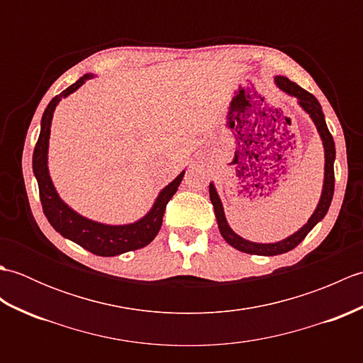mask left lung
<instances>
[{"label": "left lung", "instance_id": "1", "mask_svg": "<svg viewBox=\"0 0 363 363\" xmlns=\"http://www.w3.org/2000/svg\"><path fill=\"white\" fill-rule=\"evenodd\" d=\"M276 86L279 87L285 94L290 96H295L298 99V104L303 107V111L309 115L312 121L317 126L318 134L321 137L323 142V148H325V181H323V190H321V196L320 201L317 204V209L311 215V218L307 220L306 225L298 229L295 234L289 235L287 238H284L281 242H274V243H256V242H250L246 238L240 237L235 234L230 226L228 225L225 209H223L221 199L217 194V189H215L213 182L209 184V195H211V201L213 204V211H215V217H217L218 223V229L223 238L233 246V248L246 252V254H257V256H277V254H284L289 252L293 248L304 240L306 235L311 233L313 226L320 223L325 215L329 211L330 201H333L334 196V160H335V143L334 138L330 135L326 120H325V113H323L321 106L318 103V99L315 98L309 91L304 90L303 87H299L296 82H291L289 78L285 76H276L274 78Z\"/></svg>", "mask_w": 363, "mask_h": 363}]
</instances>
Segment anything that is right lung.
Wrapping results in <instances>:
<instances>
[{
    "mask_svg": "<svg viewBox=\"0 0 363 363\" xmlns=\"http://www.w3.org/2000/svg\"><path fill=\"white\" fill-rule=\"evenodd\" d=\"M91 78H94L91 73L84 74L82 78L65 89L62 94L54 96L48 107L45 109L40 123V135H38L33 154V172L38 184V194H40L43 213L48 218L50 225L60 235L78 243L84 250L94 252L96 256L111 257L128 251L140 250L154 240V237L157 235L162 226L165 207L176 194L177 187H179L186 169L177 174L176 179L169 182L167 187L160 190L156 201H154L150 212L145 217L134 223H129V225H104V223L89 220L78 212H74L67 203H64L56 191V187H54L48 169L51 120L60 99L73 94L84 82Z\"/></svg>",
    "mask_w": 363,
    "mask_h": 363,
    "instance_id": "right-lung-1",
    "label": "right lung"
}]
</instances>
